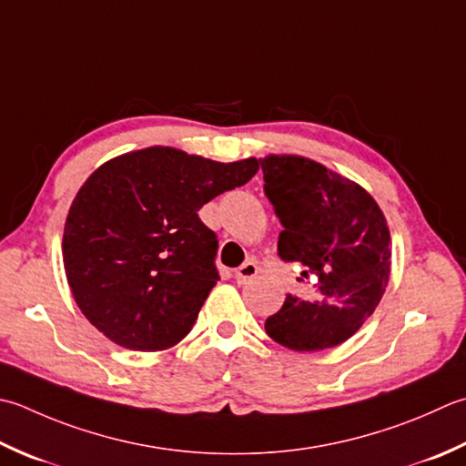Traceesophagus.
I'll use <instances>...</instances> for the list:
<instances>
[{
    "instance_id": "1",
    "label": "esophagus",
    "mask_w": 466,
    "mask_h": 466,
    "mask_svg": "<svg viewBox=\"0 0 466 466\" xmlns=\"http://www.w3.org/2000/svg\"><path fill=\"white\" fill-rule=\"evenodd\" d=\"M258 264L254 262V260H246L240 268H236V272H234V277H236V280L240 282V285H246V282H250V280H254L258 277Z\"/></svg>"
}]
</instances>
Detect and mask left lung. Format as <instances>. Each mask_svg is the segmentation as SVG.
Listing matches in <instances>:
<instances>
[{"instance_id": "left-lung-1", "label": "left lung", "mask_w": 466, "mask_h": 466, "mask_svg": "<svg viewBox=\"0 0 466 466\" xmlns=\"http://www.w3.org/2000/svg\"><path fill=\"white\" fill-rule=\"evenodd\" d=\"M264 194L282 224L279 257L317 277V299L287 295L264 323L293 351L343 343L376 311L390 279L388 222L366 189L299 155L260 159Z\"/></svg>"}]
</instances>
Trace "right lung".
<instances>
[{
	"label": "right lung",
	"instance_id": "obj_1",
	"mask_svg": "<svg viewBox=\"0 0 466 466\" xmlns=\"http://www.w3.org/2000/svg\"><path fill=\"white\" fill-rule=\"evenodd\" d=\"M257 171L254 157L220 163L173 147L103 163L64 224V270L82 315L127 350L161 351L184 339L220 280L218 238L199 208Z\"/></svg>",
	"mask_w": 466,
	"mask_h": 466
}]
</instances>
